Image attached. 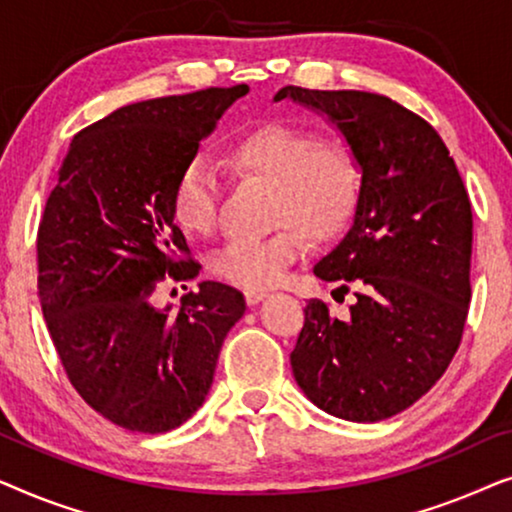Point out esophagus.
<instances>
[{
  "label": "esophagus",
  "mask_w": 512,
  "mask_h": 512,
  "mask_svg": "<svg viewBox=\"0 0 512 512\" xmlns=\"http://www.w3.org/2000/svg\"><path fill=\"white\" fill-rule=\"evenodd\" d=\"M265 296H268V291H244V300H247V305L261 303Z\"/></svg>",
  "instance_id": "1"
}]
</instances>
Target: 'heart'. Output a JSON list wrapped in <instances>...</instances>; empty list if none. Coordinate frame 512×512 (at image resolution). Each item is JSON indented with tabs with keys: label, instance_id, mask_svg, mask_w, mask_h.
I'll return each instance as SVG.
<instances>
[{
	"label": "heart",
	"instance_id": "obj_1",
	"mask_svg": "<svg viewBox=\"0 0 512 512\" xmlns=\"http://www.w3.org/2000/svg\"><path fill=\"white\" fill-rule=\"evenodd\" d=\"M235 170L275 186L263 237H240L216 251L212 270L247 291L279 284L303 256L305 235L314 242L338 237L359 207L363 167L345 144L324 142L317 132L265 123L230 149ZM221 181L207 160L193 158L174 181L172 209L179 226L209 235L219 223Z\"/></svg>",
	"mask_w": 512,
	"mask_h": 512
}]
</instances>
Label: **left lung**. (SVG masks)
I'll list each match as a JSON object with an SVG mask.
<instances>
[{
  "mask_svg": "<svg viewBox=\"0 0 512 512\" xmlns=\"http://www.w3.org/2000/svg\"><path fill=\"white\" fill-rule=\"evenodd\" d=\"M338 125L363 167L354 226L314 275L354 289L347 317L305 305L291 352L298 387L328 415L380 422L410 408L459 349L471 303L473 212L433 125L387 95L286 86Z\"/></svg>",
  "mask_w": 512,
  "mask_h": 512,
  "instance_id": "left-lung-1",
  "label": "left lung"
}]
</instances>
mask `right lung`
<instances>
[{"instance_id":"obj_1","label":"right lung","mask_w":512,"mask_h":512,"mask_svg":"<svg viewBox=\"0 0 512 512\" xmlns=\"http://www.w3.org/2000/svg\"><path fill=\"white\" fill-rule=\"evenodd\" d=\"M249 86L205 88L111 111L74 135L37 233L39 300L62 368L90 408L128 431L165 433L212 387L242 293L202 282L179 312L163 282H191L172 191L223 111Z\"/></svg>"}]
</instances>
